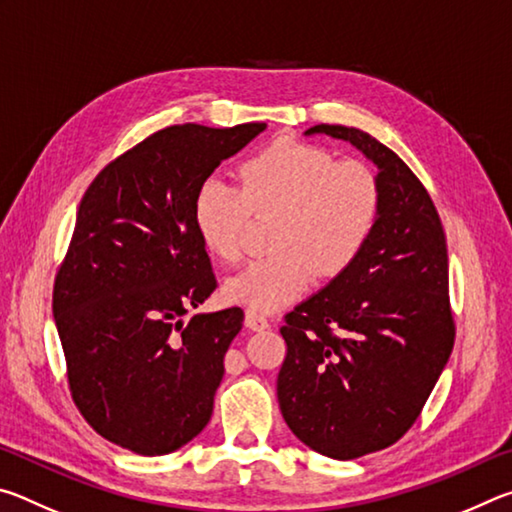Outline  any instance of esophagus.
I'll use <instances>...</instances> for the list:
<instances>
[{"mask_svg": "<svg viewBox=\"0 0 512 512\" xmlns=\"http://www.w3.org/2000/svg\"><path fill=\"white\" fill-rule=\"evenodd\" d=\"M246 327L253 329V332H262V329L271 327V320H268L264 314H259L257 309H246Z\"/></svg>", "mask_w": 512, "mask_h": 512, "instance_id": "esophagus-1", "label": "esophagus"}]
</instances>
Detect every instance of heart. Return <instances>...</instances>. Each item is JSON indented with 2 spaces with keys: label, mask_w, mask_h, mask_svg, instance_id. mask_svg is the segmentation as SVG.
Returning <instances> with one entry per match:
<instances>
[{
  "label": "heart",
  "mask_w": 512,
  "mask_h": 512,
  "mask_svg": "<svg viewBox=\"0 0 512 512\" xmlns=\"http://www.w3.org/2000/svg\"><path fill=\"white\" fill-rule=\"evenodd\" d=\"M381 187L359 160H336L314 144L275 140L239 164V187L210 176L198 185L192 221L203 248L235 264L253 214L273 216V255L225 282V296L275 311L305 293L314 277H336L357 262L377 228Z\"/></svg>",
  "instance_id": "1"
}]
</instances>
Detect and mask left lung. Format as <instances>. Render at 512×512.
I'll list each match as a JSON object with an SVG mask.
<instances>
[{
    "label": "left lung",
    "instance_id": "obj_1",
    "mask_svg": "<svg viewBox=\"0 0 512 512\" xmlns=\"http://www.w3.org/2000/svg\"><path fill=\"white\" fill-rule=\"evenodd\" d=\"M314 133L375 162L381 212L357 262L284 316L277 402L307 447L352 461L413 427L452 354L447 241L429 192L400 155L359 128L318 124Z\"/></svg>",
    "mask_w": 512,
    "mask_h": 512
}]
</instances>
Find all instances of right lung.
Wrapping results in <instances>:
<instances>
[{"mask_svg":"<svg viewBox=\"0 0 512 512\" xmlns=\"http://www.w3.org/2000/svg\"><path fill=\"white\" fill-rule=\"evenodd\" d=\"M264 128L167 126L108 162L81 198L54 280V318L72 400L110 443L169 454L210 422L244 311L183 323L216 289L192 201Z\"/></svg>","mask_w":512,"mask_h":512,"instance_id":"add662e5","label":"right lung"}]
</instances>
